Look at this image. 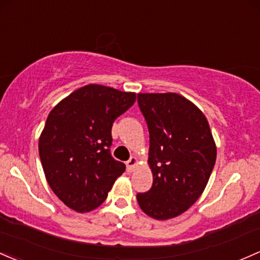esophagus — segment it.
<instances>
[{
	"label": "esophagus",
	"mask_w": 260,
	"mask_h": 260,
	"mask_svg": "<svg viewBox=\"0 0 260 260\" xmlns=\"http://www.w3.org/2000/svg\"><path fill=\"white\" fill-rule=\"evenodd\" d=\"M125 165H127V171L128 172H133V171H135L136 167L138 166V158L137 157H132L129 160H128L127 163H125Z\"/></svg>",
	"instance_id": "obj_1"
}]
</instances>
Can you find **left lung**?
Instances as JSON below:
<instances>
[{"label":"left lung","instance_id":"8db88e82","mask_svg":"<svg viewBox=\"0 0 260 260\" xmlns=\"http://www.w3.org/2000/svg\"><path fill=\"white\" fill-rule=\"evenodd\" d=\"M149 131L148 166L153 185L138 193L141 209L157 220L176 218L206 189L217 146L206 116L178 93H138Z\"/></svg>","mask_w":260,"mask_h":260}]
</instances>
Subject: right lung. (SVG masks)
Segmentation results:
<instances>
[{
  "instance_id": "obj_1",
  "label": "right lung",
  "mask_w": 260,
  "mask_h": 260,
  "mask_svg": "<svg viewBox=\"0 0 260 260\" xmlns=\"http://www.w3.org/2000/svg\"><path fill=\"white\" fill-rule=\"evenodd\" d=\"M136 102L135 92L87 84L57 103L38 139L48 185L68 208L91 212L125 171L109 153L112 125Z\"/></svg>"
}]
</instances>
